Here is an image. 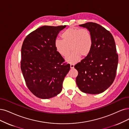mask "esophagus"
<instances>
[{
	"label": "esophagus",
	"mask_w": 129,
	"mask_h": 129,
	"mask_svg": "<svg viewBox=\"0 0 129 129\" xmlns=\"http://www.w3.org/2000/svg\"><path fill=\"white\" fill-rule=\"evenodd\" d=\"M70 66H71V69H73L74 68V65L73 64H70Z\"/></svg>",
	"instance_id": "obj_1"
}]
</instances>
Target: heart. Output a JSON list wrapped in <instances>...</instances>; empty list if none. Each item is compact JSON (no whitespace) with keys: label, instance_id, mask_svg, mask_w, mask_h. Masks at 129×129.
<instances>
[{"label":"heart","instance_id":"heart-1","mask_svg":"<svg viewBox=\"0 0 129 129\" xmlns=\"http://www.w3.org/2000/svg\"><path fill=\"white\" fill-rule=\"evenodd\" d=\"M63 40L56 39L55 47L57 51L63 57H67L70 63H75L81 56L85 57L89 55L93 46V38L90 31L87 28L70 27L61 33ZM72 49L71 50V49Z\"/></svg>","mask_w":129,"mask_h":129}]
</instances>
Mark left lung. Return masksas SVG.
Returning <instances> with one entry per match:
<instances>
[{
  "mask_svg": "<svg viewBox=\"0 0 129 129\" xmlns=\"http://www.w3.org/2000/svg\"><path fill=\"white\" fill-rule=\"evenodd\" d=\"M80 26L91 32L93 46L89 55L74 66L78 71L76 82L84 93H101L111 86L116 77L118 57L115 42L111 33L97 23Z\"/></svg>",
  "mask_w": 129,
  "mask_h": 129,
  "instance_id": "obj_1",
  "label": "left lung"
}]
</instances>
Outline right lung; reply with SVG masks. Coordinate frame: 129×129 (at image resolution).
Masks as SVG:
<instances>
[{"mask_svg":"<svg viewBox=\"0 0 129 129\" xmlns=\"http://www.w3.org/2000/svg\"><path fill=\"white\" fill-rule=\"evenodd\" d=\"M66 25H45L32 31L24 40L21 69L27 87L38 98L48 99L62 90L70 64L57 51L55 41Z\"/></svg>","mask_w":129,"mask_h":129,"instance_id":"add662e5","label":"right lung"}]
</instances>
